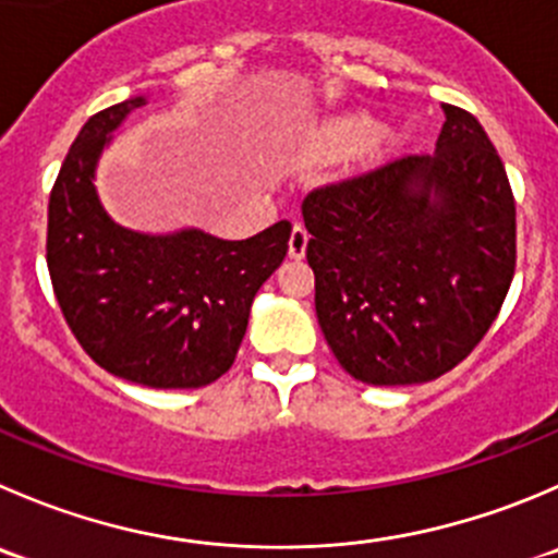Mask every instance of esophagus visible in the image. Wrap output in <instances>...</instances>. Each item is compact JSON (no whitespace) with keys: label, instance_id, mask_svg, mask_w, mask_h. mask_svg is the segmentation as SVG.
Segmentation results:
<instances>
[{"label":"esophagus","instance_id":"34e87169","mask_svg":"<svg viewBox=\"0 0 558 558\" xmlns=\"http://www.w3.org/2000/svg\"><path fill=\"white\" fill-rule=\"evenodd\" d=\"M307 240H311V234H307V231H305V226L296 223L294 229H291V236H289V256L291 258H302V256H305Z\"/></svg>","mask_w":558,"mask_h":558}]
</instances>
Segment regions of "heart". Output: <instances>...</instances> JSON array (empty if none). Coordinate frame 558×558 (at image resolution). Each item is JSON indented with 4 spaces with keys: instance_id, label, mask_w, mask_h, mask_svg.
Masks as SVG:
<instances>
[{
    "instance_id": "b5f03b06",
    "label": "heart",
    "mask_w": 558,
    "mask_h": 558,
    "mask_svg": "<svg viewBox=\"0 0 558 558\" xmlns=\"http://www.w3.org/2000/svg\"><path fill=\"white\" fill-rule=\"evenodd\" d=\"M376 133V122L367 113H345V117L332 119L322 130V144L332 155H349L354 149L365 147Z\"/></svg>"
}]
</instances>
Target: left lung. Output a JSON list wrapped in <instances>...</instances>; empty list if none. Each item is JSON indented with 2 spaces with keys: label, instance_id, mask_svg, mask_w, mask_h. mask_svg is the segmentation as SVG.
Wrapping results in <instances>:
<instances>
[{
  "label": "left lung",
  "instance_id": "left-lung-1",
  "mask_svg": "<svg viewBox=\"0 0 558 558\" xmlns=\"http://www.w3.org/2000/svg\"><path fill=\"white\" fill-rule=\"evenodd\" d=\"M434 155H403L302 202L316 316L335 360L376 387L466 360L515 275V198L483 124L445 102Z\"/></svg>",
  "mask_w": 558,
  "mask_h": 558
}]
</instances>
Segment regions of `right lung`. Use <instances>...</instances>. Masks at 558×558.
Wrapping results in <instances>:
<instances>
[{
    "label": "right lung",
    "mask_w": 558,
    "mask_h": 558,
    "mask_svg": "<svg viewBox=\"0 0 558 558\" xmlns=\"http://www.w3.org/2000/svg\"><path fill=\"white\" fill-rule=\"evenodd\" d=\"M142 106L144 97H130L102 108L75 135L48 198V275L70 332L102 371L155 389L207 387L234 365L291 223L247 240L198 229L149 236L113 223L92 185L95 166Z\"/></svg>",
    "instance_id": "add662e5"
}]
</instances>
